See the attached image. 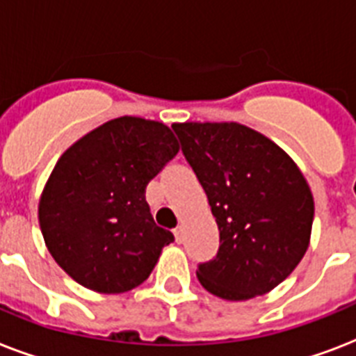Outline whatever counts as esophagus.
<instances>
[{
	"mask_svg": "<svg viewBox=\"0 0 356 356\" xmlns=\"http://www.w3.org/2000/svg\"><path fill=\"white\" fill-rule=\"evenodd\" d=\"M183 225H179V227H175V231H173V234H175V240H177L179 243L183 242Z\"/></svg>",
	"mask_w": 356,
	"mask_h": 356,
	"instance_id": "esophagus-1",
	"label": "esophagus"
}]
</instances>
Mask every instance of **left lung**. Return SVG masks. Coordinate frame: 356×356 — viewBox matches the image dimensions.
I'll use <instances>...</instances> for the list:
<instances>
[{
  "label": "left lung",
  "mask_w": 356,
  "mask_h": 356,
  "mask_svg": "<svg viewBox=\"0 0 356 356\" xmlns=\"http://www.w3.org/2000/svg\"><path fill=\"white\" fill-rule=\"evenodd\" d=\"M220 229V249L200 264L201 286L227 301L264 296L307 253L314 197L275 142L236 122L173 123Z\"/></svg>",
  "instance_id": "left-lung-1"
}]
</instances>
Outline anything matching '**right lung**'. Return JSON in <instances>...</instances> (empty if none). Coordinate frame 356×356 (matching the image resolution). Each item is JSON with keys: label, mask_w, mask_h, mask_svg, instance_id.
<instances>
[{"label": "right lung", "mask_w": 356, "mask_h": 356, "mask_svg": "<svg viewBox=\"0 0 356 356\" xmlns=\"http://www.w3.org/2000/svg\"><path fill=\"white\" fill-rule=\"evenodd\" d=\"M177 151L168 125L122 116L60 155L38 222L47 251L81 286L122 293L149 277L173 234L153 222L145 186Z\"/></svg>", "instance_id": "1"}]
</instances>
